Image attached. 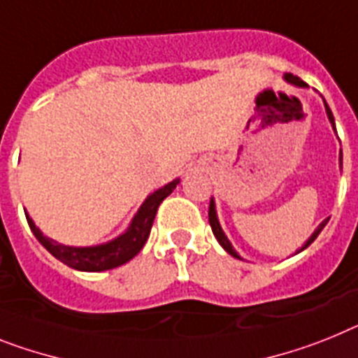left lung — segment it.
<instances>
[{
  "label": "left lung",
  "mask_w": 358,
  "mask_h": 358,
  "mask_svg": "<svg viewBox=\"0 0 358 358\" xmlns=\"http://www.w3.org/2000/svg\"><path fill=\"white\" fill-rule=\"evenodd\" d=\"M286 80H287V82H291V83H295V85H299V87H306V83L302 82V80H300L299 76H293V74H286ZM326 113H327V118H329V122H331V123H333V127H335V120H333V114H331V110H329V107H327V103H326ZM341 165H342V151H341ZM327 220H329V218H326V220H324L322 224L318 225V227H317V231H315L313 235L309 236V240H308V242H306V245H304V248H302V249H306V248H308V245H311V242H313V240L317 238L318 235H320V231L324 229V225L327 224ZM209 224H211V227H213V233H215L216 240H218V242H220V245H222V248H224L225 251H227V253H229V255H233V257L240 258L238 255H236V251H235V249L231 248L229 240L225 238L224 231H222L220 224H218V218H216L215 203H213V200H211V203H209Z\"/></svg>",
  "instance_id": "8db88e82"
}]
</instances>
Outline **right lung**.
<instances>
[{
  "instance_id": "right-lung-1",
  "label": "right lung",
  "mask_w": 358,
  "mask_h": 358,
  "mask_svg": "<svg viewBox=\"0 0 358 358\" xmlns=\"http://www.w3.org/2000/svg\"><path fill=\"white\" fill-rule=\"evenodd\" d=\"M176 185H178V180H174V182L167 184L165 187L158 189L156 193H152L143 202V206L140 207V211L134 216L133 224H131L125 235L113 240L109 244L96 245V248H69V245L56 244L54 240L47 238L36 227L31 216H25L27 222H29V227H31L36 238H38V242L52 257L58 258L59 262L67 264L69 267L78 269V271H105V269H113V267H118L122 264L129 262L131 258H134L142 251L147 238H149V233H151L158 207H160V203L164 202L165 198L173 193Z\"/></svg>"
}]
</instances>
